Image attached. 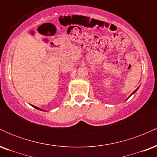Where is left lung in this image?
<instances>
[{
  "label": "left lung",
  "mask_w": 157,
  "mask_h": 157,
  "mask_svg": "<svg viewBox=\"0 0 157 157\" xmlns=\"http://www.w3.org/2000/svg\"><path fill=\"white\" fill-rule=\"evenodd\" d=\"M137 89H136V90H135V91H134V92H133V93H132V94H131L130 95V96H129V97H131V95H132V94H134L135 92H136V91H137Z\"/></svg>",
  "instance_id": "8db88e82"
}]
</instances>
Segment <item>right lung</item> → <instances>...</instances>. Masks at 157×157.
<instances>
[{
    "instance_id": "1",
    "label": "right lung",
    "mask_w": 157,
    "mask_h": 157,
    "mask_svg": "<svg viewBox=\"0 0 157 157\" xmlns=\"http://www.w3.org/2000/svg\"><path fill=\"white\" fill-rule=\"evenodd\" d=\"M33 106L34 108H35V109H37V110H40V111H44V110H43V109H40V108H38V107H37V106H35V105H32Z\"/></svg>"
}]
</instances>
